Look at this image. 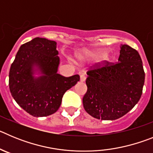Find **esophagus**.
Returning a JSON list of instances; mask_svg holds the SVG:
<instances>
[{"instance_id": "obj_1", "label": "esophagus", "mask_w": 153, "mask_h": 153, "mask_svg": "<svg viewBox=\"0 0 153 153\" xmlns=\"http://www.w3.org/2000/svg\"><path fill=\"white\" fill-rule=\"evenodd\" d=\"M86 76L84 75V74H81L80 75V81L81 82H84L86 80Z\"/></svg>"}]
</instances>
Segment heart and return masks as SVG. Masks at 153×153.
<instances>
[{
  "label": "heart",
  "instance_id": "1",
  "mask_svg": "<svg viewBox=\"0 0 153 153\" xmlns=\"http://www.w3.org/2000/svg\"><path fill=\"white\" fill-rule=\"evenodd\" d=\"M103 54L104 51H86L84 53L85 56L90 59H98L102 56Z\"/></svg>",
  "mask_w": 153,
  "mask_h": 153
}]
</instances>
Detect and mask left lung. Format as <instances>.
<instances>
[{
  "label": "left lung",
  "instance_id": "left-lung-1",
  "mask_svg": "<svg viewBox=\"0 0 153 153\" xmlns=\"http://www.w3.org/2000/svg\"><path fill=\"white\" fill-rule=\"evenodd\" d=\"M120 49L118 62L103 60L86 72L83 107L98 120H115L123 117L143 93L145 72L139 53L126 44Z\"/></svg>",
  "mask_w": 153,
  "mask_h": 153
}]
</instances>
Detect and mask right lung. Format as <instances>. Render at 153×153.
<instances>
[{"label": "right lung", "mask_w": 153, "mask_h": 153, "mask_svg": "<svg viewBox=\"0 0 153 153\" xmlns=\"http://www.w3.org/2000/svg\"><path fill=\"white\" fill-rule=\"evenodd\" d=\"M56 43L36 37L22 44L9 73V88L13 98L27 113L35 117L56 113L65 92L79 81L78 74L66 77L58 74L60 59ZM44 76L34 79L33 66Z\"/></svg>", "instance_id": "obj_1"}]
</instances>
